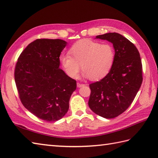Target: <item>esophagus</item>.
<instances>
[{
	"label": "esophagus",
	"instance_id": "34e87169",
	"mask_svg": "<svg viewBox=\"0 0 158 158\" xmlns=\"http://www.w3.org/2000/svg\"><path fill=\"white\" fill-rule=\"evenodd\" d=\"M85 84H83V83H77V85L78 88H81L82 86H84Z\"/></svg>",
	"mask_w": 158,
	"mask_h": 158
}]
</instances>
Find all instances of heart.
I'll return each mask as SVG.
<instances>
[{
  "label": "heart",
  "mask_w": 158,
  "mask_h": 158,
  "mask_svg": "<svg viewBox=\"0 0 158 158\" xmlns=\"http://www.w3.org/2000/svg\"><path fill=\"white\" fill-rule=\"evenodd\" d=\"M69 54L60 58L67 75L77 78L81 65L83 76L94 81L105 77L111 70L115 59V50L112 44L89 39H81L74 43Z\"/></svg>",
  "instance_id": "obj_1"
}]
</instances>
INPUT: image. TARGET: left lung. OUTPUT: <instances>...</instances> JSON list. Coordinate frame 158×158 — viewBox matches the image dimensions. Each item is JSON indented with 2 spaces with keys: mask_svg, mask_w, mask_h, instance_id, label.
I'll return each instance as SVG.
<instances>
[{
  "mask_svg": "<svg viewBox=\"0 0 158 158\" xmlns=\"http://www.w3.org/2000/svg\"><path fill=\"white\" fill-rule=\"evenodd\" d=\"M112 43L115 59L111 70L100 80L89 84L88 105L106 119L119 116L132 103L143 82L142 62L136 46L116 32L96 36Z\"/></svg>",
  "mask_w": 158,
  "mask_h": 158,
  "instance_id": "1",
  "label": "left lung"
}]
</instances>
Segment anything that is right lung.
<instances>
[{"label": "right lung", "instance_id": "obj_1", "mask_svg": "<svg viewBox=\"0 0 158 158\" xmlns=\"http://www.w3.org/2000/svg\"><path fill=\"white\" fill-rule=\"evenodd\" d=\"M66 45L61 39H38L23 49L15 65V81L22 105L46 122L65 115L77 88L75 80L60 69Z\"/></svg>", "mask_w": 158, "mask_h": 158}]
</instances>
